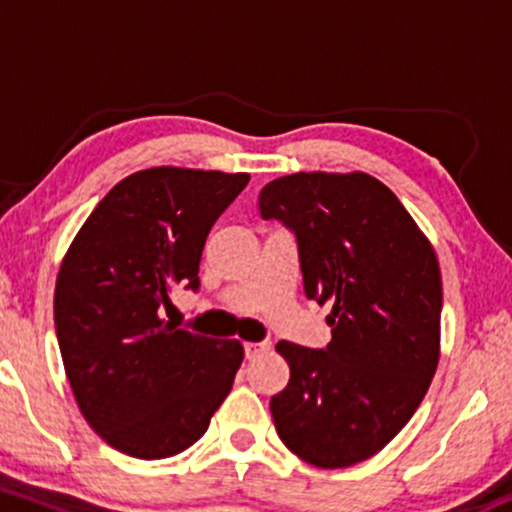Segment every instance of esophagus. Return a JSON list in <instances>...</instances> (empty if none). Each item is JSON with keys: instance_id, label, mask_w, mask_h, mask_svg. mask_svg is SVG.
<instances>
[{"instance_id": "obj_1", "label": "esophagus", "mask_w": 512, "mask_h": 512, "mask_svg": "<svg viewBox=\"0 0 512 512\" xmlns=\"http://www.w3.org/2000/svg\"><path fill=\"white\" fill-rule=\"evenodd\" d=\"M269 351V342H248L245 344V358H257V356H262V354H267Z\"/></svg>"}]
</instances>
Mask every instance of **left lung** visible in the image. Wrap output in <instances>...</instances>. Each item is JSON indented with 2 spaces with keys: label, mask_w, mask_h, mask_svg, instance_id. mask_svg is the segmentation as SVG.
I'll list each match as a JSON object with an SVG mask.
<instances>
[{
  "label": "left lung",
  "mask_w": 512,
  "mask_h": 512,
  "mask_svg": "<svg viewBox=\"0 0 512 512\" xmlns=\"http://www.w3.org/2000/svg\"><path fill=\"white\" fill-rule=\"evenodd\" d=\"M260 214L296 233L305 296L332 308L327 349L276 344L291 368L269 402L276 433L315 467H351L402 431L438 368L436 252L395 192L358 170L276 178Z\"/></svg>",
  "instance_id": "1"
}]
</instances>
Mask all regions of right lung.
<instances>
[{"label":"right lung","mask_w":512,"mask_h":512,"mask_svg":"<svg viewBox=\"0 0 512 512\" xmlns=\"http://www.w3.org/2000/svg\"><path fill=\"white\" fill-rule=\"evenodd\" d=\"M248 173L158 166L120 180L64 255L55 330L88 426L115 450L163 460L209 428L233 387L243 344L178 330L161 317L175 286L199 289L216 219Z\"/></svg>","instance_id":"add662e5"}]
</instances>
